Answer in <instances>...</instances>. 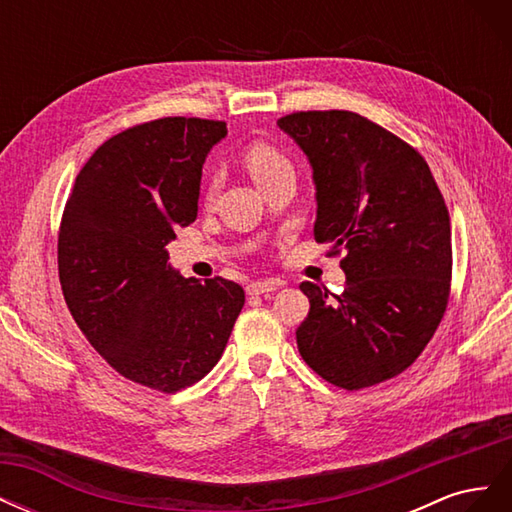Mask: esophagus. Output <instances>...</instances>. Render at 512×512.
Instances as JSON below:
<instances>
[{
	"instance_id": "esophagus-1",
	"label": "esophagus",
	"mask_w": 512,
	"mask_h": 512,
	"mask_svg": "<svg viewBox=\"0 0 512 512\" xmlns=\"http://www.w3.org/2000/svg\"><path fill=\"white\" fill-rule=\"evenodd\" d=\"M282 286V280H262V282H252L247 284V294H269L275 292L277 288Z\"/></svg>"
}]
</instances>
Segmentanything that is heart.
I'll list each match as a JSON object with an SVG mask.
<instances>
[{"label":"heart","instance_id":"1","mask_svg":"<svg viewBox=\"0 0 512 512\" xmlns=\"http://www.w3.org/2000/svg\"><path fill=\"white\" fill-rule=\"evenodd\" d=\"M243 162H245L247 170H250L252 179L260 185V188H265V185L271 183L275 177H280L284 173H292L290 158L280 147H275L271 143L256 141L252 145H247V149L243 151ZM218 185H220V177L211 175L209 183H207L209 198L218 192Z\"/></svg>","mask_w":512,"mask_h":512}]
</instances>
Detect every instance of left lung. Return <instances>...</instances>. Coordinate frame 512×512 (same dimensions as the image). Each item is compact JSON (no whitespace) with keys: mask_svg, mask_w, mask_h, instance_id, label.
Instances as JSON below:
<instances>
[{"mask_svg":"<svg viewBox=\"0 0 512 512\" xmlns=\"http://www.w3.org/2000/svg\"><path fill=\"white\" fill-rule=\"evenodd\" d=\"M277 126L314 168V239L346 252L342 294L301 284L303 361L346 391L391 380L425 350L451 297L444 196L421 153L359 113L299 111Z\"/></svg>","mask_w":512,"mask_h":512,"instance_id":"8db88e82","label":"left lung"}]
</instances>
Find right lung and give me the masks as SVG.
Returning a JSON list of instances; mask_svg holds the SVG:
<instances>
[{"label":"right lung","mask_w":512,"mask_h":512,"mask_svg":"<svg viewBox=\"0 0 512 512\" xmlns=\"http://www.w3.org/2000/svg\"><path fill=\"white\" fill-rule=\"evenodd\" d=\"M226 123L162 117L115 134L76 175L59 224V284L74 322L117 374L177 393L220 361L245 303L239 284L198 282L166 243L196 220L200 177Z\"/></svg>","instance_id":"right-lung-1"}]
</instances>
